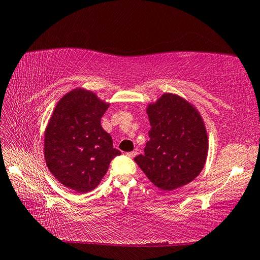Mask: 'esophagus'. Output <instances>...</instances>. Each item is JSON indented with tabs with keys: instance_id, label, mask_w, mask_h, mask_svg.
Listing matches in <instances>:
<instances>
[{
	"instance_id": "34e87169",
	"label": "esophagus",
	"mask_w": 260,
	"mask_h": 260,
	"mask_svg": "<svg viewBox=\"0 0 260 260\" xmlns=\"http://www.w3.org/2000/svg\"><path fill=\"white\" fill-rule=\"evenodd\" d=\"M126 155L128 157H135L137 155V152L136 151H133V152H127Z\"/></svg>"
}]
</instances>
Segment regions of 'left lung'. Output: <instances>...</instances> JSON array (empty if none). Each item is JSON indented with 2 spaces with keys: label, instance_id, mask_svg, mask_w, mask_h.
Segmentation results:
<instances>
[{
  "label": "left lung",
  "instance_id": "1",
  "mask_svg": "<svg viewBox=\"0 0 260 260\" xmlns=\"http://www.w3.org/2000/svg\"><path fill=\"white\" fill-rule=\"evenodd\" d=\"M150 141L134 159L152 183L172 191L194 180L208 156V135L200 113L174 93L147 106Z\"/></svg>",
  "mask_w": 260,
  "mask_h": 260
}]
</instances>
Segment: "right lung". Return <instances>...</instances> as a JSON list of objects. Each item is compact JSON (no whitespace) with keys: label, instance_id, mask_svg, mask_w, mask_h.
Masks as SVG:
<instances>
[{"label":"right lung","instance_id":"1","mask_svg":"<svg viewBox=\"0 0 260 260\" xmlns=\"http://www.w3.org/2000/svg\"><path fill=\"white\" fill-rule=\"evenodd\" d=\"M108 106L92 91L76 88L53 110L45 133V158L54 178L70 190L95 189L120 154L101 125Z\"/></svg>","mask_w":260,"mask_h":260}]
</instances>
